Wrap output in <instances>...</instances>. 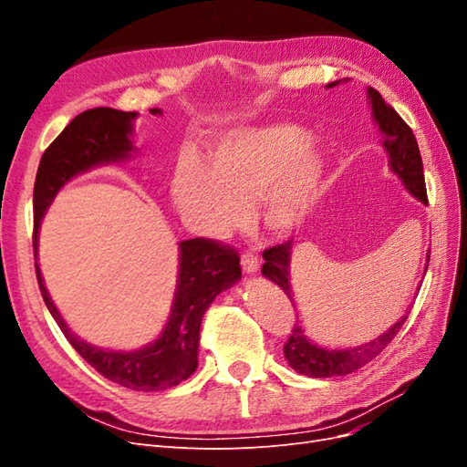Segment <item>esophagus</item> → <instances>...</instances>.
<instances>
[{"mask_svg": "<svg viewBox=\"0 0 467 467\" xmlns=\"http://www.w3.org/2000/svg\"><path fill=\"white\" fill-rule=\"evenodd\" d=\"M242 268L245 273H257L259 268V257L253 251H245L242 255Z\"/></svg>", "mask_w": 467, "mask_h": 467, "instance_id": "1", "label": "esophagus"}]
</instances>
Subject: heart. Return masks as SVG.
<instances>
[{
    "mask_svg": "<svg viewBox=\"0 0 467 467\" xmlns=\"http://www.w3.org/2000/svg\"><path fill=\"white\" fill-rule=\"evenodd\" d=\"M319 182L321 160L307 146L306 130L273 122L222 134L210 148L208 165L182 155L171 192L191 230L220 239L242 228L255 201L268 232H292L314 204Z\"/></svg>",
    "mask_w": 467,
    "mask_h": 467,
    "instance_id": "1",
    "label": "heart"
}]
</instances>
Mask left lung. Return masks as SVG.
<instances>
[{
  "mask_svg": "<svg viewBox=\"0 0 467 467\" xmlns=\"http://www.w3.org/2000/svg\"><path fill=\"white\" fill-rule=\"evenodd\" d=\"M331 86H335V83H329V88ZM368 95L372 101L374 119L379 124V130L384 132V148L388 150L391 169L403 179L409 192L417 196L420 202L429 204L425 173H422V160H420V151H419L413 130L409 129V124L398 115V112H395L391 105H388L384 99H381V95L374 88L368 89ZM290 253H292V239H286V242L265 249L263 251L265 263H263L261 273L266 278H271L275 285H278L282 292H285L292 300V290L288 282ZM431 255H427V263ZM407 317L409 314L403 316L384 335L374 338V341L355 348H345V350H329V348H321L314 345L304 335V329L300 327L298 321H296L282 350H285V357L290 362L292 368L309 378L347 376L350 372H357L370 360H374L379 352L393 341L395 335L400 333Z\"/></svg>",
  "mask_w": 467,
  "mask_h": 467,
  "instance_id": "obj_1",
  "label": "left lung"
}]
</instances>
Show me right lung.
<instances>
[{
  "mask_svg": "<svg viewBox=\"0 0 467 467\" xmlns=\"http://www.w3.org/2000/svg\"><path fill=\"white\" fill-rule=\"evenodd\" d=\"M151 112L158 115L160 109H151ZM134 117L136 112L110 107L83 110L42 153L33 192L35 251L38 223L64 182L93 165L129 155ZM35 271L48 312L83 360L122 388L160 391L179 386L196 370L202 317L216 296L242 276V265L237 249L216 239L194 237L181 242V271L171 319L158 341L134 352H109L79 341L54 307L36 263Z\"/></svg>",
  "mask_w": 467,
  "mask_h": 467,
  "instance_id": "add662e5",
  "label": "right lung"
}]
</instances>
